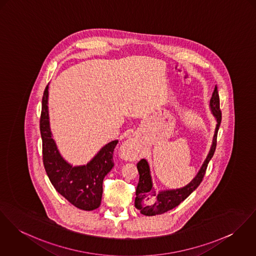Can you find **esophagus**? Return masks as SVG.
I'll return each mask as SVG.
<instances>
[{"instance_id":"34e87169","label":"esophagus","mask_w":256,"mask_h":256,"mask_svg":"<svg viewBox=\"0 0 256 256\" xmlns=\"http://www.w3.org/2000/svg\"><path fill=\"white\" fill-rule=\"evenodd\" d=\"M139 153L138 141L134 138H128L120 147V154L126 158H136Z\"/></svg>"}]
</instances>
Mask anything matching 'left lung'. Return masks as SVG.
Returning a JSON list of instances; mask_svg holds the SVG:
<instances>
[{"instance_id":"left-lung-1","label":"left lung","mask_w":256,"mask_h":256,"mask_svg":"<svg viewBox=\"0 0 256 256\" xmlns=\"http://www.w3.org/2000/svg\"><path fill=\"white\" fill-rule=\"evenodd\" d=\"M212 111L216 118L217 124L214 136L212 145L210 148V151L206 158L204 162L202 164L200 172H198L197 176L195 177L187 186L176 189V190H170V191H162L156 193L153 185H152V179L150 176V168L149 164L146 160L142 158L138 162V170L139 172V181H138V187H136V197L134 206L140 212V214L152 216H158L166 212L168 210H170L177 206L181 202H183L186 198L188 197L195 189H197L198 186L202 181V178L206 174L208 164L212 158L214 156L216 148L217 132L220 126L222 114L220 110V102H219V94L217 86L214 88V90L212 92V96L210 102Z\"/></svg>"}]
</instances>
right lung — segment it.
I'll return each mask as SVG.
<instances>
[{
    "instance_id": "1",
    "label": "right lung",
    "mask_w": 256,
    "mask_h": 256,
    "mask_svg": "<svg viewBox=\"0 0 256 256\" xmlns=\"http://www.w3.org/2000/svg\"><path fill=\"white\" fill-rule=\"evenodd\" d=\"M48 84L42 99L40 130L42 141V162L52 184L61 196L82 210H94L101 204L103 179L114 166L113 153L118 141L105 145L86 166H72L59 154L52 138L48 114Z\"/></svg>"
}]
</instances>
